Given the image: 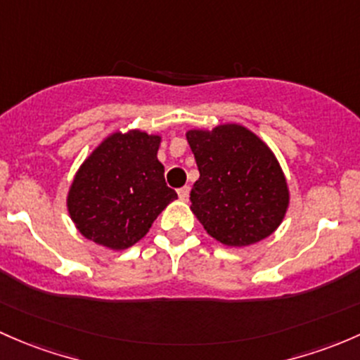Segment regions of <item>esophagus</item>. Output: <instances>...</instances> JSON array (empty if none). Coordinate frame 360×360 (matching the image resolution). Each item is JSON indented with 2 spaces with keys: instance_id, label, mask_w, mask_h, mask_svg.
Returning <instances> with one entry per match:
<instances>
[{
  "instance_id": "1",
  "label": "esophagus",
  "mask_w": 360,
  "mask_h": 360,
  "mask_svg": "<svg viewBox=\"0 0 360 360\" xmlns=\"http://www.w3.org/2000/svg\"><path fill=\"white\" fill-rule=\"evenodd\" d=\"M188 194H191V187H188V185H185V187L179 188V198L181 199V201H187Z\"/></svg>"
}]
</instances>
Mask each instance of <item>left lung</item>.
Returning <instances> with one entry per match:
<instances>
[{
	"label": "left lung",
	"instance_id": "obj_1",
	"mask_svg": "<svg viewBox=\"0 0 360 360\" xmlns=\"http://www.w3.org/2000/svg\"><path fill=\"white\" fill-rule=\"evenodd\" d=\"M185 136L199 169L191 210L207 234L234 248L272 234L290 206V188L269 146L232 123Z\"/></svg>",
	"mask_w": 360,
	"mask_h": 360
}]
</instances>
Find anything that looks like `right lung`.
<instances>
[{
	"label": "right lung",
	"mask_w": 360,
	"mask_h": 360,
	"mask_svg": "<svg viewBox=\"0 0 360 360\" xmlns=\"http://www.w3.org/2000/svg\"><path fill=\"white\" fill-rule=\"evenodd\" d=\"M161 136L140 129L114 131L77 169L68 211L86 239L121 251L139 243L176 199L159 162Z\"/></svg>",
	"instance_id": "1"
}]
</instances>
